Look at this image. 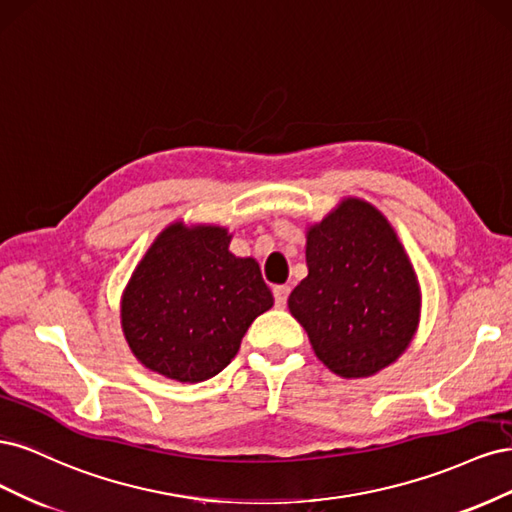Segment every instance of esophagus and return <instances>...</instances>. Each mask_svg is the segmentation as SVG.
<instances>
[{
    "mask_svg": "<svg viewBox=\"0 0 512 512\" xmlns=\"http://www.w3.org/2000/svg\"><path fill=\"white\" fill-rule=\"evenodd\" d=\"M288 294H290V286H275V288H273L275 305H277V307H284L286 301H288Z\"/></svg>",
    "mask_w": 512,
    "mask_h": 512,
    "instance_id": "esophagus-1",
    "label": "esophagus"
}]
</instances>
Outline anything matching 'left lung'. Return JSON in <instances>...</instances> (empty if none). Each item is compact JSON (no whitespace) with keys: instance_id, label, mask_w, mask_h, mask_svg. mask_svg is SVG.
Listing matches in <instances>:
<instances>
[{"instance_id":"obj_1","label":"left lung","mask_w":512,"mask_h":512,"mask_svg":"<svg viewBox=\"0 0 512 512\" xmlns=\"http://www.w3.org/2000/svg\"><path fill=\"white\" fill-rule=\"evenodd\" d=\"M307 277L288 307L318 359L337 376L365 378L397 361L418 327L421 294L384 215L342 200L307 232Z\"/></svg>"}]
</instances>
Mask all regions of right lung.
<instances>
[{
	"label": "right lung",
	"instance_id": "1",
	"mask_svg": "<svg viewBox=\"0 0 512 512\" xmlns=\"http://www.w3.org/2000/svg\"><path fill=\"white\" fill-rule=\"evenodd\" d=\"M220 226H168L123 292L121 324L151 371L203 382L235 359L250 324L273 305L254 258L228 252Z\"/></svg>",
	"mask_w": 512,
	"mask_h": 512
}]
</instances>
